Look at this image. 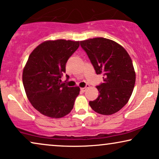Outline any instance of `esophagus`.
I'll return each instance as SVG.
<instances>
[{"mask_svg": "<svg viewBox=\"0 0 159 159\" xmlns=\"http://www.w3.org/2000/svg\"><path fill=\"white\" fill-rule=\"evenodd\" d=\"M89 88V84H87V85H86V87L85 88H81V91H82V92H84L86 90H87V88Z\"/></svg>", "mask_w": 159, "mask_h": 159, "instance_id": "1", "label": "esophagus"}]
</instances>
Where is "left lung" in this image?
Here are the masks:
<instances>
[{
	"label": "left lung",
	"mask_w": 159,
	"mask_h": 159,
	"mask_svg": "<svg viewBox=\"0 0 159 159\" xmlns=\"http://www.w3.org/2000/svg\"><path fill=\"white\" fill-rule=\"evenodd\" d=\"M97 75H103V83L96 87L98 98L89 102L93 110L110 115L120 110L129 102L136 81L131 57L118 43L98 37L80 41Z\"/></svg>",
	"instance_id": "8db88e82"
}]
</instances>
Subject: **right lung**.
<instances>
[{"label":"right lung","instance_id":"right-lung-1","mask_svg":"<svg viewBox=\"0 0 159 159\" xmlns=\"http://www.w3.org/2000/svg\"><path fill=\"white\" fill-rule=\"evenodd\" d=\"M79 46V41L48 40L30 54L22 71V82L28 100L41 114L61 118L73 109L80 88L61 84V78L68 59Z\"/></svg>","mask_w":159,"mask_h":159}]
</instances>
